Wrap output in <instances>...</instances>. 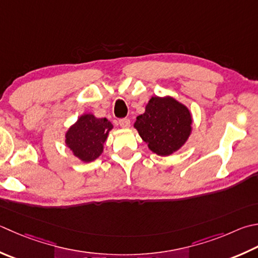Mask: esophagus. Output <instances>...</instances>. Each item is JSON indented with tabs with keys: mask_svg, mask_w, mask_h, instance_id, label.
<instances>
[{
	"mask_svg": "<svg viewBox=\"0 0 258 258\" xmlns=\"http://www.w3.org/2000/svg\"><path fill=\"white\" fill-rule=\"evenodd\" d=\"M118 123L120 125V127H123V128H127L131 126V120L128 118H120L118 120Z\"/></svg>",
	"mask_w": 258,
	"mask_h": 258,
	"instance_id": "esophagus-1",
	"label": "esophagus"
}]
</instances>
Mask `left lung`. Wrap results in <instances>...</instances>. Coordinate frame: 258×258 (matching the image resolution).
Segmentation results:
<instances>
[{"mask_svg":"<svg viewBox=\"0 0 258 258\" xmlns=\"http://www.w3.org/2000/svg\"><path fill=\"white\" fill-rule=\"evenodd\" d=\"M191 123V114L184 105L171 97H152L134 126L152 152L166 156L184 144Z\"/></svg>","mask_w":258,"mask_h":258,"instance_id":"left-lung-1","label":"left lung"}]
</instances>
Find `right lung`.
Segmentation results:
<instances>
[{
    "label": "right lung",
    "instance_id": "right-lung-1",
    "mask_svg": "<svg viewBox=\"0 0 258 258\" xmlns=\"http://www.w3.org/2000/svg\"><path fill=\"white\" fill-rule=\"evenodd\" d=\"M112 128L113 125L108 119L85 114L66 134V144L77 158L90 162L102 154L103 144Z\"/></svg>",
    "mask_w": 258,
    "mask_h": 258
}]
</instances>
